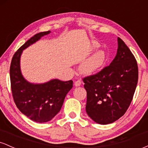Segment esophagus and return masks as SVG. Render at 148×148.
I'll use <instances>...</instances> for the list:
<instances>
[{
  "label": "esophagus",
  "mask_w": 148,
  "mask_h": 148,
  "mask_svg": "<svg viewBox=\"0 0 148 148\" xmlns=\"http://www.w3.org/2000/svg\"><path fill=\"white\" fill-rule=\"evenodd\" d=\"M74 85H75V86H76V87L81 86V80H77V81H76L75 82H74Z\"/></svg>",
  "instance_id": "1"
}]
</instances>
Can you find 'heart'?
I'll return each mask as SVG.
<instances>
[{
	"label": "heart",
	"instance_id": "obj_1",
	"mask_svg": "<svg viewBox=\"0 0 148 148\" xmlns=\"http://www.w3.org/2000/svg\"><path fill=\"white\" fill-rule=\"evenodd\" d=\"M99 47L97 43H93L92 49ZM105 62V54L102 51H97L81 64V71L84 74H91L99 69Z\"/></svg>",
	"mask_w": 148,
	"mask_h": 148
}]
</instances>
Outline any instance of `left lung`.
I'll return each mask as SVG.
<instances>
[{
  "label": "left lung",
  "instance_id": "8db88e82",
  "mask_svg": "<svg viewBox=\"0 0 148 148\" xmlns=\"http://www.w3.org/2000/svg\"><path fill=\"white\" fill-rule=\"evenodd\" d=\"M118 45L116 56L109 65L83 79L87 92L86 113L100 125L113 123L125 114L138 83L135 57L120 37Z\"/></svg>",
  "mask_w": 148,
  "mask_h": 148
}]
</instances>
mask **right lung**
<instances>
[{
    "label": "right lung",
    "instance_id": "1",
    "mask_svg": "<svg viewBox=\"0 0 148 148\" xmlns=\"http://www.w3.org/2000/svg\"><path fill=\"white\" fill-rule=\"evenodd\" d=\"M50 30L39 33L29 39L13 56L10 74L13 99L23 114L37 123L50 121L60 111L64 98L73 87V81L52 79L45 84H32L22 75L20 58L23 50L35 43Z\"/></svg>",
    "mask_w": 148,
    "mask_h": 148
}]
</instances>
